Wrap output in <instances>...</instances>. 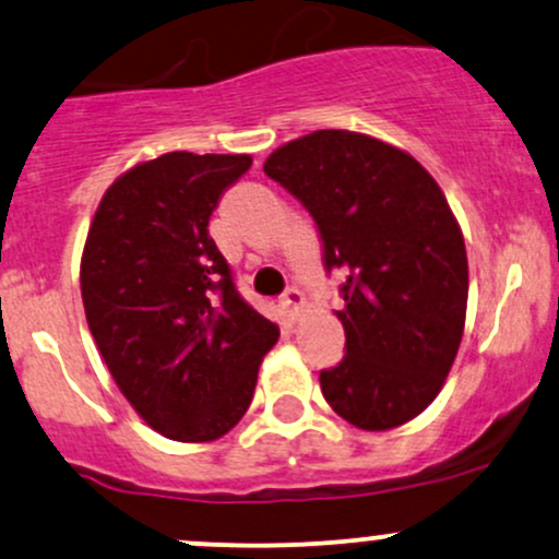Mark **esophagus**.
<instances>
[{"label": "esophagus", "instance_id": "1", "mask_svg": "<svg viewBox=\"0 0 559 559\" xmlns=\"http://www.w3.org/2000/svg\"><path fill=\"white\" fill-rule=\"evenodd\" d=\"M302 305H305L302 292L294 289V286H289V289H286L284 294H281V308H284L286 312H289L292 318H297V316H299V310H302Z\"/></svg>", "mask_w": 559, "mask_h": 559}]
</instances>
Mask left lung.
<instances>
[{"label": "left lung", "mask_w": 559, "mask_h": 559, "mask_svg": "<svg viewBox=\"0 0 559 559\" xmlns=\"http://www.w3.org/2000/svg\"><path fill=\"white\" fill-rule=\"evenodd\" d=\"M265 175L321 233L323 265L345 270V358L321 371L329 406L379 432L438 397L467 316V249L443 190L406 151L318 130L273 151Z\"/></svg>", "instance_id": "1"}]
</instances>
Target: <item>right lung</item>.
<instances>
[{
	"label": "right lung",
	"mask_w": 559,
	"mask_h": 559,
	"mask_svg": "<svg viewBox=\"0 0 559 559\" xmlns=\"http://www.w3.org/2000/svg\"><path fill=\"white\" fill-rule=\"evenodd\" d=\"M251 156L175 151L106 190L82 254L95 345L132 408L164 438L210 443L247 414L278 326L233 284L210 217Z\"/></svg>",
	"instance_id": "obj_1"
}]
</instances>
